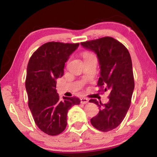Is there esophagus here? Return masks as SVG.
Segmentation results:
<instances>
[{"label": "esophagus", "mask_w": 157, "mask_h": 157, "mask_svg": "<svg viewBox=\"0 0 157 157\" xmlns=\"http://www.w3.org/2000/svg\"><path fill=\"white\" fill-rule=\"evenodd\" d=\"M80 102L82 104H86L89 102V99L87 98H86V97H82V98H80Z\"/></svg>", "instance_id": "obj_1"}]
</instances>
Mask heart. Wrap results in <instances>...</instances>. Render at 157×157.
Listing matches in <instances>:
<instances>
[{"label": "heart", "instance_id": "b5f03b06", "mask_svg": "<svg viewBox=\"0 0 157 157\" xmlns=\"http://www.w3.org/2000/svg\"><path fill=\"white\" fill-rule=\"evenodd\" d=\"M92 55H93V54H92L91 53H90V52H84L83 54H82V56H83L84 59H86V58H88V57L91 56Z\"/></svg>", "mask_w": 157, "mask_h": 157}]
</instances>
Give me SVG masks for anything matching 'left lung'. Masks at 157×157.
Instances as JSON below:
<instances>
[{
	"label": "left lung",
	"instance_id": "8db88e82",
	"mask_svg": "<svg viewBox=\"0 0 157 157\" xmlns=\"http://www.w3.org/2000/svg\"><path fill=\"white\" fill-rule=\"evenodd\" d=\"M81 44L95 52L98 58L99 91H110L108 103L89 100L99 107L98 114L91 119V123L101 131H112L123 121L131 103L135 83L130 54L122 43L112 37L82 42Z\"/></svg>",
	"mask_w": 157,
	"mask_h": 157
}]
</instances>
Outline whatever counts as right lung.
Segmentation results:
<instances>
[{
    "label": "right lung",
    "mask_w": 157,
    "mask_h": 157,
    "mask_svg": "<svg viewBox=\"0 0 157 157\" xmlns=\"http://www.w3.org/2000/svg\"><path fill=\"white\" fill-rule=\"evenodd\" d=\"M79 43L49 42L32 54L27 66L25 86L29 107L35 123L44 133L57 136L65 130L67 114L80 101L76 97H63L57 94L56 79L64 73V66Z\"/></svg>",
    "instance_id": "1"
}]
</instances>
